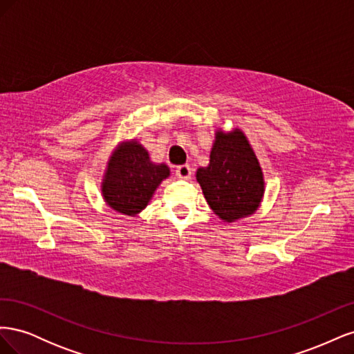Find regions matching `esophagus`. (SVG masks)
<instances>
[{"label":"esophagus","mask_w":354,"mask_h":354,"mask_svg":"<svg viewBox=\"0 0 354 354\" xmlns=\"http://www.w3.org/2000/svg\"><path fill=\"white\" fill-rule=\"evenodd\" d=\"M176 174H177L178 178L187 180V178H190V176H192V168H190L189 165H180V167H177V169H176Z\"/></svg>","instance_id":"obj_1"}]
</instances>
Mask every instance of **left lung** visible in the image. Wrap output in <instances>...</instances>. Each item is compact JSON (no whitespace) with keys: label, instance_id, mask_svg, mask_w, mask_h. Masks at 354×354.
Listing matches in <instances>:
<instances>
[{"label":"left lung","instance_id":"left-lung-1","mask_svg":"<svg viewBox=\"0 0 354 354\" xmlns=\"http://www.w3.org/2000/svg\"><path fill=\"white\" fill-rule=\"evenodd\" d=\"M196 181L209 208L224 223L252 216L264 198L261 165L241 128H217L209 164L196 169Z\"/></svg>","mask_w":354,"mask_h":354}]
</instances>
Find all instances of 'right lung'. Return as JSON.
Here are the masks:
<instances>
[{
	"label": "right lung",
	"mask_w": 354,
	"mask_h": 354,
	"mask_svg": "<svg viewBox=\"0 0 354 354\" xmlns=\"http://www.w3.org/2000/svg\"><path fill=\"white\" fill-rule=\"evenodd\" d=\"M168 177V165L152 162L137 138L124 140L118 143L106 162L102 196L113 211L134 217L149 205L159 185Z\"/></svg>",
	"instance_id": "add662e5"
}]
</instances>
